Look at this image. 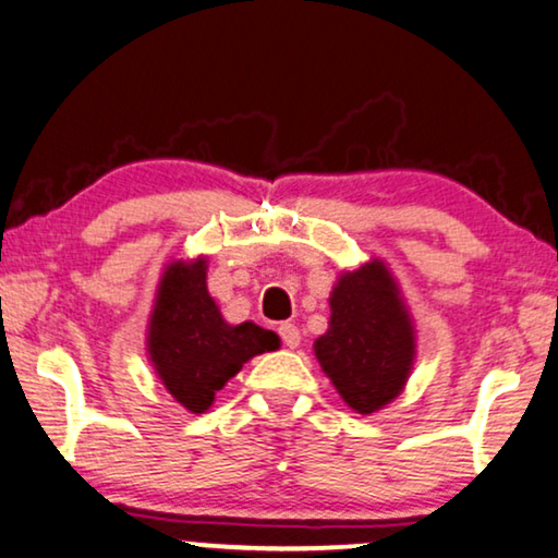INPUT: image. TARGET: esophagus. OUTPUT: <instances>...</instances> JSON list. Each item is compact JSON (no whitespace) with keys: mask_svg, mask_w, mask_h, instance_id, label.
I'll use <instances>...</instances> for the list:
<instances>
[{"mask_svg":"<svg viewBox=\"0 0 558 558\" xmlns=\"http://www.w3.org/2000/svg\"><path fill=\"white\" fill-rule=\"evenodd\" d=\"M279 335H281V342H284V347H289V350L299 347V339H302L296 325H292V322H284V325H279Z\"/></svg>","mask_w":558,"mask_h":558,"instance_id":"esophagus-1","label":"esophagus"}]
</instances>
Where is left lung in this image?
Wrapping results in <instances>:
<instances>
[{
	"instance_id": "8db88e82",
	"label": "left lung",
	"mask_w": 558,
	"mask_h": 558,
	"mask_svg": "<svg viewBox=\"0 0 558 558\" xmlns=\"http://www.w3.org/2000/svg\"><path fill=\"white\" fill-rule=\"evenodd\" d=\"M329 327L314 354L335 390L360 415H373L405 390L415 365V325L383 259L339 274Z\"/></svg>"
}]
</instances>
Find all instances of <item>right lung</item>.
Returning a JSON list of instances; mask_svg holds the SVG:
<instances>
[{
  "label": "right lung",
  "instance_id": "1",
  "mask_svg": "<svg viewBox=\"0 0 558 558\" xmlns=\"http://www.w3.org/2000/svg\"><path fill=\"white\" fill-rule=\"evenodd\" d=\"M208 262L166 264L145 335V352L160 385L189 413H206L216 392L256 354L279 350V337L254 322L229 325L208 294Z\"/></svg>",
  "mask_w": 558,
  "mask_h": 558
}]
</instances>
